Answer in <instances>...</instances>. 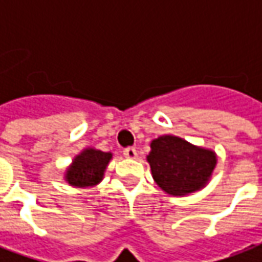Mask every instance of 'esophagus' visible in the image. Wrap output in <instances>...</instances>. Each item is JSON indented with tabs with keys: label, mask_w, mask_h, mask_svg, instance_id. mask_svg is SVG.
Listing matches in <instances>:
<instances>
[{
	"label": "esophagus",
	"mask_w": 262,
	"mask_h": 262,
	"mask_svg": "<svg viewBox=\"0 0 262 262\" xmlns=\"http://www.w3.org/2000/svg\"><path fill=\"white\" fill-rule=\"evenodd\" d=\"M123 155H125L127 159H136L137 150L135 149V147H126V149L123 150Z\"/></svg>",
	"instance_id": "34e87169"
}]
</instances>
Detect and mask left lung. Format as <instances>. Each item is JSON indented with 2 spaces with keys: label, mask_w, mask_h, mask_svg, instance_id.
I'll return each instance as SVG.
<instances>
[{
  "label": "left lung",
  "mask_w": 262,
  "mask_h": 262,
  "mask_svg": "<svg viewBox=\"0 0 262 262\" xmlns=\"http://www.w3.org/2000/svg\"><path fill=\"white\" fill-rule=\"evenodd\" d=\"M147 162L157 186L167 194L186 195L206 186L217 157L213 150L197 147L177 136L155 139Z\"/></svg>",
  "instance_id": "8db88e82"
}]
</instances>
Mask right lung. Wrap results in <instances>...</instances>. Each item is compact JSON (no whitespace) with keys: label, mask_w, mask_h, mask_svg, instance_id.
<instances>
[{"label":"right lung","mask_w":262,"mask_h":262,"mask_svg":"<svg viewBox=\"0 0 262 262\" xmlns=\"http://www.w3.org/2000/svg\"><path fill=\"white\" fill-rule=\"evenodd\" d=\"M112 153L96 149H85L75 157L72 166L67 170L65 179L75 187H92L103 179L106 166Z\"/></svg>","instance_id":"obj_1"}]
</instances>
